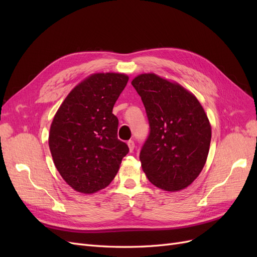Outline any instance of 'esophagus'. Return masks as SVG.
<instances>
[{"label": "esophagus", "instance_id": "obj_1", "mask_svg": "<svg viewBox=\"0 0 257 257\" xmlns=\"http://www.w3.org/2000/svg\"><path fill=\"white\" fill-rule=\"evenodd\" d=\"M127 146H128L130 152H133V151H134V148H135L134 142H133V141H128V142H127Z\"/></svg>", "mask_w": 257, "mask_h": 257}]
</instances>
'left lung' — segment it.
Returning a JSON list of instances; mask_svg holds the SVG:
<instances>
[{
	"mask_svg": "<svg viewBox=\"0 0 257 257\" xmlns=\"http://www.w3.org/2000/svg\"><path fill=\"white\" fill-rule=\"evenodd\" d=\"M132 84L142 97L150 135L141 151L149 181L167 192L191 185L203 170L211 142V124L192 92L153 73L136 76Z\"/></svg>",
	"mask_w": 257,
	"mask_h": 257,
	"instance_id": "left-lung-1",
	"label": "left lung"
}]
</instances>
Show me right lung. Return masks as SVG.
Listing matches in <instances>:
<instances>
[{
  "label": "right lung",
  "mask_w": 257,
  "mask_h": 257,
  "mask_svg": "<svg viewBox=\"0 0 257 257\" xmlns=\"http://www.w3.org/2000/svg\"><path fill=\"white\" fill-rule=\"evenodd\" d=\"M128 81L121 73H94L68 93L53 116L49 149L54 166L76 192L93 194L113 180L128 152L118 139L112 108Z\"/></svg>",
  "instance_id": "add662e5"
}]
</instances>
